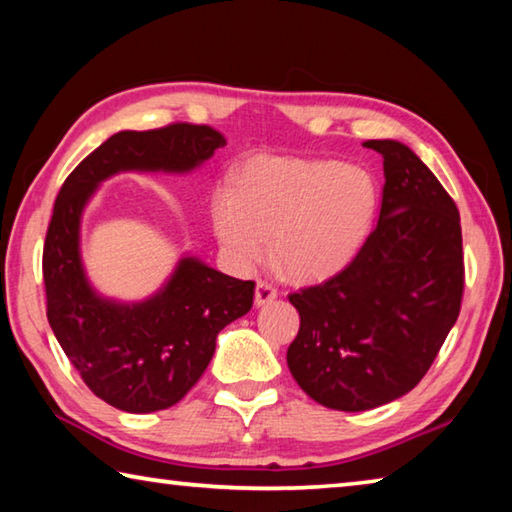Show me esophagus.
<instances>
[{
	"label": "esophagus",
	"mask_w": 512,
	"mask_h": 512,
	"mask_svg": "<svg viewBox=\"0 0 512 512\" xmlns=\"http://www.w3.org/2000/svg\"><path fill=\"white\" fill-rule=\"evenodd\" d=\"M274 299H276V290L272 288V285L265 281H258L256 294H254V306L263 308V306H267V303H272Z\"/></svg>",
	"instance_id": "obj_1"
}]
</instances>
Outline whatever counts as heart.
<instances>
[{
    "label": "heart",
    "mask_w": 512,
    "mask_h": 512,
    "mask_svg": "<svg viewBox=\"0 0 512 512\" xmlns=\"http://www.w3.org/2000/svg\"><path fill=\"white\" fill-rule=\"evenodd\" d=\"M378 211V184L362 166L333 159L256 157L211 197L215 236L229 263L270 261L285 279L326 281L362 249Z\"/></svg>",
    "instance_id": "b5f03b06"
}]
</instances>
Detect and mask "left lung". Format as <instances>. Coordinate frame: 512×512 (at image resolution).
Returning a JSON list of instances; mask_svg holds the SVG:
<instances>
[{
    "instance_id": "left-lung-1",
    "label": "left lung",
    "mask_w": 512,
    "mask_h": 512,
    "mask_svg": "<svg viewBox=\"0 0 512 512\" xmlns=\"http://www.w3.org/2000/svg\"><path fill=\"white\" fill-rule=\"evenodd\" d=\"M364 146L384 159L378 224L344 272L290 294L301 317L288 348L292 378L339 411L382 407L414 389L456 324L463 294L452 197L405 143Z\"/></svg>"
}]
</instances>
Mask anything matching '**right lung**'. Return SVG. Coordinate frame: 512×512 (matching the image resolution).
<instances>
[{"instance_id":"1","label":"right lung","mask_w":512,"mask_h":512,"mask_svg":"<svg viewBox=\"0 0 512 512\" xmlns=\"http://www.w3.org/2000/svg\"><path fill=\"white\" fill-rule=\"evenodd\" d=\"M220 146L222 134L209 125L121 130L80 161L53 204L42 256L49 326L87 387L128 414L168 409L191 391L211 362L220 330L249 312L254 281H238L182 254L150 297H105L89 281L80 251L85 209L114 175H188Z\"/></svg>"}]
</instances>
